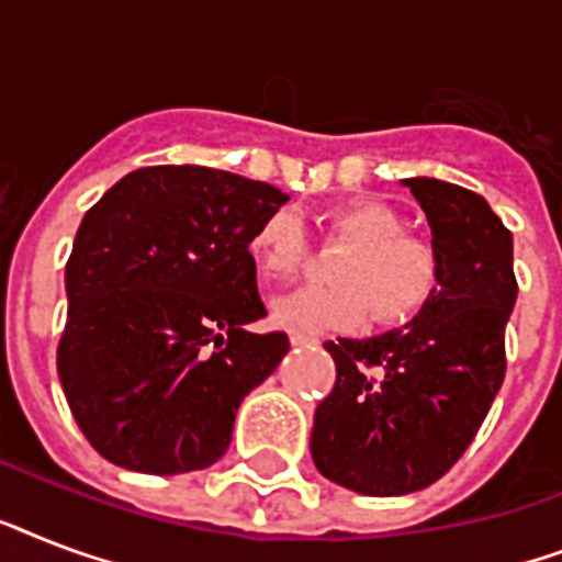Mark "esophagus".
I'll use <instances>...</instances> for the list:
<instances>
[{
	"label": "esophagus",
	"mask_w": 562,
	"mask_h": 562,
	"mask_svg": "<svg viewBox=\"0 0 562 562\" xmlns=\"http://www.w3.org/2000/svg\"><path fill=\"white\" fill-rule=\"evenodd\" d=\"M308 341H312V338H308V335L291 333V344H294V347H303V344H308Z\"/></svg>",
	"instance_id": "obj_1"
}]
</instances>
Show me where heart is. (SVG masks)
<instances>
[{"label":"heart","mask_w":562,"mask_h":562,"mask_svg":"<svg viewBox=\"0 0 562 562\" xmlns=\"http://www.w3.org/2000/svg\"><path fill=\"white\" fill-rule=\"evenodd\" d=\"M326 241L347 245L333 265V285H303L271 303V321L300 335L356 329L370 321L396 329L417 321L440 291V256L405 233V221L379 201H347L321 215ZM312 241L291 210L265 215L250 238V256L265 280H285L306 265Z\"/></svg>","instance_id":"1"}]
</instances>
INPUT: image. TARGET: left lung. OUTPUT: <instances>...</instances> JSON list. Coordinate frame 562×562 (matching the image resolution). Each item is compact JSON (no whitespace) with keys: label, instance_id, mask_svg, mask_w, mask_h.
Listing matches in <instances>:
<instances>
[{"label":"left lung","instance_id":"1","mask_svg":"<svg viewBox=\"0 0 562 562\" xmlns=\"http://www.w3.org/2000/svg\"><path fill=\"white\" fill-rule=\"evenodd\" d=\"M440 256V291L408 329L326 341L335 384L315 411L321 475L364 496H405L443 479L479 435L505 382L516 303L514 236L481 194L402 180Z\"/></svg>","mask_w":562,"mask_h":562}]
</instances>
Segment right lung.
I'll list each match as a JSON object with an SVG mask.
<instances>
[{
	"mask_svg": "<svg viewBox=\"0 0 562 562\" xmlns=\"http://www.w3.org/2000/svg\"><path fill=\"white\" fill-rule=\"evenodd\" d=\"M285 201L229 171L148 166L83 215L57 375L101 458L178 475L227 452L241 400L289 352L285 333H247L265 317L247 247Z\"/></svg>",
	"mask_w": 562,
	"mask_h": 562,
	"instance_id": "add662e5",
	"label": "right lung"
}]
</instances>
